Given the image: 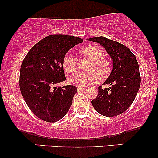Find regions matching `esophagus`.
<instances>
[{
    "label": "esophagus",
    "instance_id": "34e87169",
    "mask_svg": "<svg viewBox=\"0 0 158 158\" xmlns=\"http://www.w3.org/2000/svg\"><path fill=\"white\" fill-rule=\"evenodd\" d=\"M85 89V87H81V86H77V90L79 91V92H80V91H84Z\"/></svg>",
    "mask_w": 158,
    "mask_h": 158
}]
</instances>
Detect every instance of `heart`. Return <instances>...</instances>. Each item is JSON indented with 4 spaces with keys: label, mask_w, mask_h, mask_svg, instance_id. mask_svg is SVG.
<instances>
[{
    "label": "heart",
    "mask_w": 158,
    "mask_h": 158,
    "mask_svg": "<svg viewBox=\"0 0 158 158\" xmlns=\"http://www.w3.org/2000/svg\"><path fill=\"white\" fill-rule=\"evenodd\" d=\"M79 56L90 60L86 72H80L75 74L69 82L78 86H85L95 81L98 77L102 80L107 77L111 70L110 60L104 56V51L96 45H89L79 49ZM62 66L68 74H73L77 68V60L67 53L63 56Z\"/></svg>",
    "instance_id": "heart-1"
}]
</instances>
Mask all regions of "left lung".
<instances>
[{"label": "left lung", "instance_id": "left-lung-1", "mask_svg": "<svg viewBox=\"0 0 158 158\" xmlns=\"http://www.w3.org/2000/svg\"><path fill=\"white\" fill-rule=\"evenodd\" d=\"M88 40L104 47L113 63L112 71L103 83L109 87H98V96L92 100V106L106 117L118 115L130 107L139 90L141 76L136 57L123 44L104 36Z\"/></svg>", "mask_w": 158, "mask_h": 158}]
</instances>
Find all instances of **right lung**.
<instances>
[{
  "mask_svg": "<svg viewBox=\"0 0 158 158\" xmlns=\"http://www.w3.org/2000/svg\"><path fill=\"white\" fill-rule=\"evenodd\" d=\"M82 41L77 36L49 35L35 44L23 59L19 80L20 92L32 112L41 120L56 122L69 111L77 88L56 85L66 80L63 56Z\"/></svg>",
  "mask_w": 158,
  "mask_h": 158,
  "instance_id": "add662e5",
  "label": "right lung"
}]
</instances>
